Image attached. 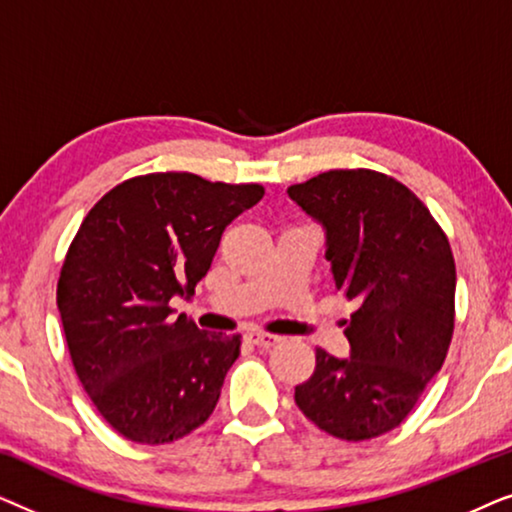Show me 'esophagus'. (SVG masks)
I'll return each instance as SVG.
<instances>
[{"mask_svg": "<svg viewBox=\"0 0 512 512\" xmlns=\"http://www.w3.org/2000/svg\"><path fill=\"white\" fill-rule=\"evenodd\" d=\"M249 342L254 347H261V349H270V347H275L277 342H279V338L277 335H270V333H261V331H256V333H249Z\"/></svg>", "mask_w": 512, "mask_h": 512, "instance_id": "esophagus-1", "label": "esophagus"}]
</instances>
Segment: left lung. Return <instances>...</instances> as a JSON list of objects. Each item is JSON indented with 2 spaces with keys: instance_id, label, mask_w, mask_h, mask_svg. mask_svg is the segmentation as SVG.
<instances>
[{
  "instance_id": "left-lung-1",
  "label": "left lung",
  "mask_w": 512,
  "mask_h": 512,
  "mask_svg": "<svg viewBox=\"0 0 512 512\" xmlns=\"http://www.w3.org/2000/svg\"><path fill=\"white\" fill-rule=\"evenodd\" d=\"M289 195L326 228L335 289L356 305L349 359L317 347L296 387L303 415L347 443L396 429L443 368L454 333L457 268L429 207L384 172L328 170Z\"/></svg>"
}]
</instances>
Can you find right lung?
Masks as SVG:
<instances>
[{
	"instance_id": "right-lung-1",
	"label": "right lung",
	"mask_w": 512,
	"mask_h": 512,
	"mask_svg": "<svg viewBox=\"0 0 512 512\" xmlns=\"http://www.w3.org/2000/svg\"><path fill=\"white\" fill-rule=\"evenodd\" d=\"M263 193L191 172L139 174L76 230L58 279L69 356L97 412L132 443H172L214 412L240 335L174 319L170 298L191 296L223 230Z\"/></svg>"
}]
</instances>
